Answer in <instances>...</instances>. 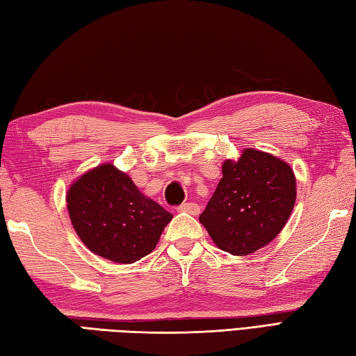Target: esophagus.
<instances>
[{"label": "esophagus", "instance_id": "obj_1", "mask_svg": "<svg viewBox=\"0 0 356 356\" xmlns=\"http://www.w3.org/2000/svg\"><path fill=\"white\" fill-rule=\"evenodd\" d=\"M178 212H184L188 215H198L200 213V206L195 204V202H184L178 207Z\"/></svg>", "mask_w": 356, "mask_h": 356}]
</instances>
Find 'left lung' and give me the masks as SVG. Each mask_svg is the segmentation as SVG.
<instances>
[{
    "label": "left lung",
    "instance_id": "obj_1",
    "mask_svg": "<svg viewBox=\"0 0 356 356\" xmlns=\"http://www.w3.org/2000/svg\"><path fill=\"white\" fill-rule=\"evenodd\" d=\"M295 201L292 168L267 152L244 149L222 163V178L200 222L221 250L250 255L278 236Z\"/></svg>",
    "mask_w": 356,
    "mask_h": 356
}]
</instances>
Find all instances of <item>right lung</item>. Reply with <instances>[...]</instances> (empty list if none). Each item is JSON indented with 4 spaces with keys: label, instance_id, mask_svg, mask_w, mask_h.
<instances>
[{
    "label": "right lung",
    "instance_id": "right-lung-1",
    "mask_svg": "<svg viewBox=\"0 0 356 356\" xmlns=\"http://www.w3.org/2000/svg\"><path fill=\"white\" fill-rule=\"evenodd\" d=\"M66 202L72 226L86 248L120 264L149 255L173 216L111 163L75 179Z\"/></svg>",
    "mask_w": 356,
    "mask_h": 356
}]
</instances>
